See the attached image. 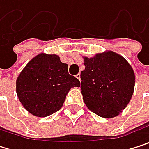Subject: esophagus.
<instances>
[{
  "label": "esophagus",
  "instance_id": "esophagus-1",
  "mask_svg": "<svg viewBox=\"0 0 149 149\" xmlns=\"http://www.w3.org/2000/svg\"><path fill=\"white\" fill-rule=\"evenodd\" d=\"M76 77H77V79H78L79 81H81V78H80V74H79V73L76 75Z\"/></svg>",
  "mask_w": 149,
  "mask_h": 149
}]
</instances>
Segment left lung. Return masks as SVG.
<instances>
[{"instance_id":"left-lung-1","label":"left lung","mask_w":149,"mask_h":149,"mask_svg":"<svg viewBox=\"0 0 149 149\" xmlns=\"http://www.w3.org/2000/svg\"><path fill=\"white\" fill-rule=\"evenodd\" d=\"M81 90L84 104L101 117L119 115L130 103L135 77L131 65L121 55L108 51L92 58L84 57Z\"/></svg>"}]
</instances>
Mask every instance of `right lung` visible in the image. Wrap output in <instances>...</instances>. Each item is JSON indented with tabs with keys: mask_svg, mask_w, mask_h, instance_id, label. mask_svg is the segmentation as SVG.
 Segmentation results:
<instances>
[{
	"mask_svg": "<svg viewBox=\"0 0 149 149\" xmlns=\"http://www.w3.org/2000/svg\"><path fill=\"white\" fill-rule=\"evenodd\" d=\"M79 86V80L69 74L68 65L58 55L40 53L17 77L16 93L29 113L45 117L59 110L70 89Z\"/></svg>",
	"mask_w": 149,
	"mask_h": 149,
	"instance_id": "add662e5",
	"label": "right lung"
}]
</instances>
